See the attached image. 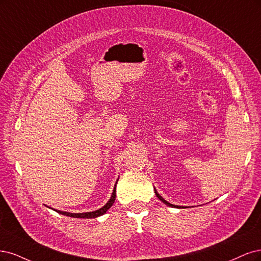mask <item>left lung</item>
<instances>
[{
	"mask_svg": "<svg viewBox=\"0 0 261 261\" xmlns=\"http://www.w3.org/2000/svg\"><path fill=\"white\" fill-rule=\"evenodd\" d=\"M155 194H156V196H157V197H158L159 199H161V200L163 201V203H164V204H166L167 206H170V207H174V208H181L180 206H176V205H172V204H170V203H169V201H167L166 199H164V198H163V197H162L161 195H159V194H158V193H157V191H156V190H155Z\"/></svg>",
	"mask_w": 261,
	"mask_h": 261,
	"instance_id": "obj_1",
	"label": "left lung"
}]
</instances>
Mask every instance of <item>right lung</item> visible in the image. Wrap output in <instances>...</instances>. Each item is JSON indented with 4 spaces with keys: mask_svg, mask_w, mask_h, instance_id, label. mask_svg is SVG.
I'll list each match as a JSON object with an SVG mask.
<instances>
[{
    "mask_svg": "<svg viewBox=\"0 0 261 261\" xmlns=\"http://www.w3.org/2000/svg\"><path fill=\"white\" fill-rule=\"evenodd\" d=\"M118 181V180H117ZM117 184V182H116ZM116 184H115V188H114V191H113V194L111 196V199H109L106 205H104L102 208H99L97 210H95V212H90V213H82V214H71V213H67V212H62V210H55L56 213L61 214V215H64V216H67V217H72V218H83V219H86V218H88V219H90V218H96V217H99L104 215L107 210L111 208L114 204V201L116 199Z\"/></svg>",
    "mask_w": 261,
    "mask_h": 261,
    "instance_id": "1",
    "label": "right lung"
}]
</instances>
